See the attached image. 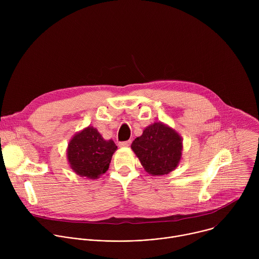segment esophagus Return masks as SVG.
I'll list each match as a JSON object with an SVG mask.
<instances>
[{
  "instance_id": "34e87169",
  "label": "esophagus",
  "mask_w": 259,
  "mask_h": 259,
  "mask_svg": "<svg viewBox=\"0 0 259 259\" xmlns=\"http://www.w3.org/2000/svg\"><path fill=\"white\" fill-rule=\"evenodd\" d=\"M131 143V140H128V141H122V142H119V145L121 147H125V146H129Z\"/></svg>"
}]
</instances>
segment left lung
<instances>
[{
	"instance_id": "obj_1",
	"label": "left lung",
	"mask_w": 259,
	"mask_h": 259,
	"mask_svg": "<svg viewBox=\"0 0 259 259\" xmlns=\"http://www.w3.org/2000/svg\"><path fill=\"white\" fill-rule=\"evenodd\" d=\"M131 149L147 173L164 175L180 162L182 138L174 129L158 122L147 126L132 142Z\"/></svg>"
}]
</instances>
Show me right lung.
<instances>
[{
	"instance_id": "obj_1",
	"label": "right lung",
	"mask_w": 259,
	"mask_h": 259,
	"mask_svg": "<svg viewBox=\"0 0 259 259\" xmlns=\"http://www.w3.org/2000/svg\"><path fill=\"white\" fill-rule=\"evenodd\" d=\"M117 149L112 139H103L96 128L89 126L73 135L68 143L66 156L73 172L96 179L107 171Z\"/></svg>"
}]
</instances>
